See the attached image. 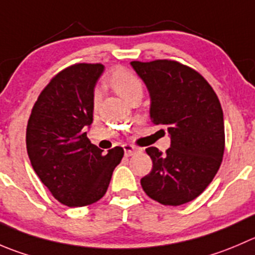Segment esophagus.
<instances>
[{"label": "esophagus", "instance_id": "obj_1", "mask_svg": "<svg viewBox=\"0 0 255 255\" xmlns=\"http://www.w3.org/2000/svg\"><path fill=\"white\" fill-rule=\"evenodd\" d=\"M123 149H125V155L126 157H130L133 153L135 152V148L130 144H125L123 145Z\"/></svg>", "mask_w": 255, "mask_h": 255}]
</instances>
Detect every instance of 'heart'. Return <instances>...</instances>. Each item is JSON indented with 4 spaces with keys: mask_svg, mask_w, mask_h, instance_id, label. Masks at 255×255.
I'll use <instances>...</instances> for the list:
<instances>
[{
    "mask_svg": "<svg viewBox=\"0 0 255 255\" xmlns=\"http://www.w3.org/2000/svg\"><path fill=\"white\" fill-rule=\"evenodd\" d=\"M108 85L121 98L129 103L134 98H142L143 83L140 78L132 71L123 67H117L107 77ZM101 95L96 92L93 96V107L97 108L100 105Z\"/></svg>",
    "mask_w": 255,
    "mask_h": 255,
    "instance_id": "heart-1",
    "label": "heart"
}]
</instances>
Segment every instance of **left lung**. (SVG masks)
Segmentation results:
<instances>
[{
    "instance_id": "left-lung-1",
    "label": "left lung",
    "mask_w": 255,
    "mask_h": 255,
    "mask_svg": "<svg viewBox=\"0 0 255 255\" xmlns=\"http://www.w3.org/2000/svg\"><path fill=\"white\" fill-rule=\"evenodd\" d=\"M130 65L149 91L150 121L170 135L165 153L155 147L145 149L153 168L140 185L160 204L188 203L203 193L223 159L221 102L201 73L179 62L155 59Z\"/></svg>"
}]
</instances>
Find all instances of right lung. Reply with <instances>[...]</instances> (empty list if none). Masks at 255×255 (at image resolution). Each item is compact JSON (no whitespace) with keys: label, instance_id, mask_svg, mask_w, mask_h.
Wrapping results in <instances>:
<instances>
[{"label":"right lung","instance_id":"add662e5","mask_svg":"<svg viewBox=\"0 0 255 255\" xmlns=\"http://www.w3.org/2000/svg\"><path fill=\"white\" fill-rule=\"evenodd\" d=\"M101 63H76L57 73L32 108L26 145L34 172L52 196L68 207H85L107 192L125 150L106 155L87 138L93 121V90Z\"/></svg>","mask_w":255,"mask_h":255}]
</instances>
